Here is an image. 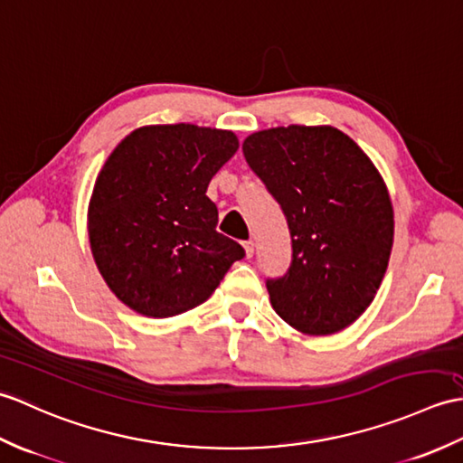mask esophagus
Masks as SVG:
<instances>
[{
    "mask_svg": "<svg viewBox=\"0 0 463 463\" xmlns=\"http://www.w3.org/2000/svg\"><path fill=\"white\" fill-rule=\"evenodd\" d=\"M243 250H245V258H253V250H255V245H253V241L250 240V241H243Z\"/></svg>",
    "mask_w": 463,
    "mask_h": 463,
    "instance_id": "34e87169",
    "label": "esophagus"
}]
</instances>
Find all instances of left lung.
<instances>
[{"mask_svg": "<svg viewBox=\"0 0 463 463\" xmlns=\"http://www.w3.org/2000/svg\"><path fill=\"white\" fill-rule=\"evenodd\" d=\"M243 156L279 202L293 260L267 279L275 313L303 335L343 331L373 303L394 241V210L380 172L335 127L253 132Z\"/></svg>", "mask_w": 463, "mask_h": 463, "instance_id": "1", "label": "left lung"}]
</instances>
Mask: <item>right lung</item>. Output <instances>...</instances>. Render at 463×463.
I'll use <instances>...</instances> for the list:
<instances>
[{"label":"right lung","mask_w":463,"mask_h":463,"mask_svg":"<svg viewBox=\"0 0 463 463\" xmlns=\"http://www.w3.org/2000/svg\"><path fill=\"white\" fill-rule=\"evenodd\" d=\"M240 148L232 130L150 125L132 130L100 168L89 202L90 251L109 289L150 318L210 299L245 251L215 232L208 184Z\"/></svg>","instance_id":"add662e5"}]
</instances>
